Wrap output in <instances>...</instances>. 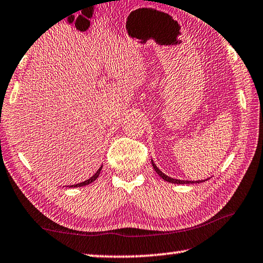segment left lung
Instances as JSON below:
<instances>
[{
    "label": "left lung",
    "mask_w": 263,
    "mask_h": 263,
    "mask_svg": "<svg viewBox=\"0 0 263 263\" xmlns=\"http://www.w3.org/2000/svg\"><path fill=\"white\" fill-rule=\"evenodd\" d=\"M152 166L154 168V171L158 173V175L163 179L164 181L169 182V183H174V184H188V183H202V182H205L206 180H201V181H184V180H177V179H173V177H169L166 174H163V173L160 171V169L157 167V164L154 163V161L152 160Z\"/></svg>",
    "instance_id": "left-lung-1"
}]
</instances>
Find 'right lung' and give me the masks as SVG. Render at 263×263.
<instances>
[{
    "label": "right lung",
    "mask_w": 263,
    "mask_h": 263,
    "mask_svg": "<svg viewBox=\"0 0 263 263\" xmlns=\"http://www.w3.org/2000/svg\"><path fill=\"white\" fill-rule=\"evenodd\" d=\"M102 167H103V164H102V166L99 168V171H97L94 175H92L90 179H88V180H86L84 182H80V183H78V184H73V185H69L70 188H77V186H84V185H87V184H90V183H92V182H94L97 177H99V175H100V173H101V171H102ZM68 186V185H67Z\"/></svg>",
    "instance_id": "obj_1"
}]
</instances>
